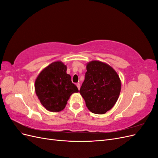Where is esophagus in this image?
<instances>
[{"mask_svg": "<svg viewBox=\"0 0 158 158\" xmlns=\"http://www.w3.org/2000/svg\"><path fill=\"white\" fill-rule=\"evenodd\" d=\"M76 86L78 87V89H80V84L79 83H77V84H76Z\"/></svg>", "mask_w": 158, "mask_h": 158, "instance_id": "1", "label": "esophagus"}]
</instances>
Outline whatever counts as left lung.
I'll return each instance as SVG.
<instances>
[{"instance_id": "obj_1", "label": "left lung", "mask_w": 158, "mask_h": 158, "mask_svg": "<svg viewBox=\"0 0 158 158\" xmlns=\"http://www.w3.org/2000/svg\"><path fill=\"white\" fill-rule=\"evenodd\" d=\"M86 70L80 93L91 112L106 113L117 101L121 92V80L111 66L101 61L89 62Z\"/></svg>"}]
</instances>
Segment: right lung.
<instances>
[{"label": "right lung", "mask_w": 158, "mask_h": 158, "mask_svg": "<svg viewBox=\"0 0 158 158\" xmlns=\"http://www.w3.org/2000/svg\"><path fill=\"white\" fill-rule=\"evenodd\" d=\"M67 67L61 61H56L43 70L35 82L38 99L47 110L59 112L67 104L70 95L78 92L76 85L66 74Z\"/></svg>", "instance_id": "1"}]
</instances>
